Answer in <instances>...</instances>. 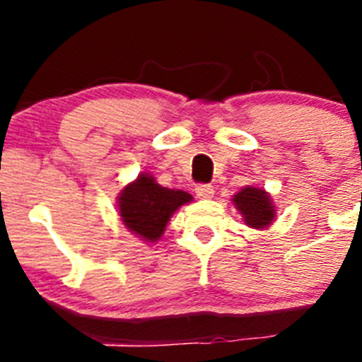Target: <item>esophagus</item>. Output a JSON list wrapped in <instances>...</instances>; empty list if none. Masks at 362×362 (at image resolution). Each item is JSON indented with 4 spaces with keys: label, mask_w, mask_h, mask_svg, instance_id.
<instances>
[{
    "label": "esophagus",
    "mask_w": 362,
    "mask_h": 362,
    "mask_svg": "<svg viewBox=\"0 0 362 362\" xmlns=\"http://www.w3.org/2000/svg\"><path fill=\"white\" fill-rule=\"evenodd\" d=\"M196 196L199 199H212L214 197V187L212 185H197Z\"/></svg>",
    "instance_id": "34e87169"
}]
</instances>
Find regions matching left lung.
<instances>
[{
  "label": "left lung",
  "mask_w": 362,
  "mask_h": 362,
  "mask_svg": "<svg viewBox=\"0 0 362 362\" xmlns=\"http://www.w3.org/2000/svg\"><path fill=\"white\" fill-rule=\"evenodd\" d=\"M232 204L239 210L245 225L254 230L268 228L277 217V209L276 204H274V199L261 187L248 185V187L241 188L232 197Z\"/></svg>",
  "instance_id": "obj_1"
}]
</instances>
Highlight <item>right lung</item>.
<instances>
[{
	"label": "right lung",
	"mask_w": 362,
	"mask_h": 362,
	"mask_svg": "<svg viewBox=\"0 0 362 362\" xmlns=\"http://www.w3.org/2000/svg\"><path fill=\"white\" fill-rule=\"evenodd\" d=\"M192 199L188 192L161 187L152 174L141 172L119 192L117 214L136 238L156 243L163 238L170 217Z\"/></svg>",
	"instance_id": "add662e5"
}]
</instances>
